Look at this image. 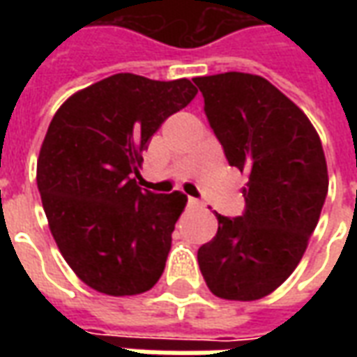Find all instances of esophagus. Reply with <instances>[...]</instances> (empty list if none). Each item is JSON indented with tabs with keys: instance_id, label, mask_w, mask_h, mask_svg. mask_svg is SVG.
<instances>
[{
	"instance_id": "34e87169",
	"label": "esophagus",
	"mask_w": 357,
	"mask_h": 357,
	"mask_svg": "<svg viewBox=\"0 0 357 357\" xmlns=\"http://www.w3.org/2000/svg\"><path fill=\"white\" fill-rule=\"evenodd\" d=\"M189 206H195V208H197V206H202V202L199 201V199H193V197H189Z\"/></svg>"
}]
</instances>
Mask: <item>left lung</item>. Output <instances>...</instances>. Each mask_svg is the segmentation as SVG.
<instances>
[{"instance_id": "1", "label": "left lung", "mask_w": 357, "mask_h": 357, "mask_svg": "<svg viewBox=\"0 0 357 357\" xmlns=\"http://www.w3.org/2000/svg\"><path fill=\"white\" fill-rule=\"evenodd\" d=\"M193 82L227 162L248 176L243 216L216 214V237L199 248L202 277L220 298H264L298 266L319 222L329 189L321 139L262 76L224 73Z\"/></svg>"}]
</instances>
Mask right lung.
<instances>
[{"mask_svg":"<svg viewBox=\"0 0 357 357\" xmlns=\"http://www.w3.org/2000/svg\"><path fill=\"white\" fill-rule=\"evenodd\" d=\"M195 95L187 78L122 73L76 91L51 120L38 189L61 255L95 291L132 296L162 275L187 197L151 193L132 176L153 133Z\"/></svg>","mask_w":357,"mask_h":357,"instance_id":"right-lung-1","label":"right lung"}]
</instances>
